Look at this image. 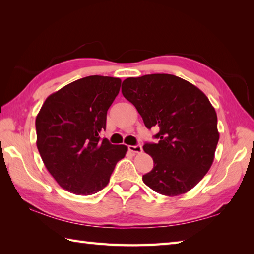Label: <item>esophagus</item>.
Here are the masks:
<instances>
[{"label":"esophagus","mask_w":254,"mask_h":254,"mask_svg":"<svg viewBox=\"0 0 254 254\" xmlns=\"http://www.w3.org/2000/svg\"><path fill=\"white\" fill-rule=\"evenodd\" d=\"M128 150H130V152H132V153H135V154H139V153H142V150H143V148H142V146L141 145H135V146H128Z\"/></svg>","instance_id":"34e87169"}]
</instances>
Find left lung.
Segmentation results:
<instances>
[{"instance_id": "obj_1", "label": "left lung", "mask_w": 254, "mask_h": 254, "mask_svg": "<svg viewBox=\"0 0 254 254\" xmlns=\"http://www.w3.org/2000/svg\"><path fill=\"white\" fill-rule=\"evenodd\" d=\"M124 98L135 106L147 128L157 127V144L146 143L154 168L143 176L152 190L166 196L187 193L212 166L219 139L217 115L196 86L171 74L123 80Z\"/></svg>"}]
</instances>
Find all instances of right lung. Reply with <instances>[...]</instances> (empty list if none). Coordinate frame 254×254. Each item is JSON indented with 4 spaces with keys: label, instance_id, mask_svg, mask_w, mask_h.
<instances>
[{
    "label": "right lung",
    "instance_id": "1",
    "mask_svg": "<svg viewBox=\"0 0 254 254\" xmlns=\"http://www.w3.org/2000/svg\"><path fill=\"white\" fill-rule=\"evenodd\" d=\"M121 79L91 75L51 94L36 118L37 147L50 175L64 190L91 195L109 182L126 145H112L99 133Z\"/></svg>",
    "mask_w": 254,
    "mask_h": 254
}]
</instances>
